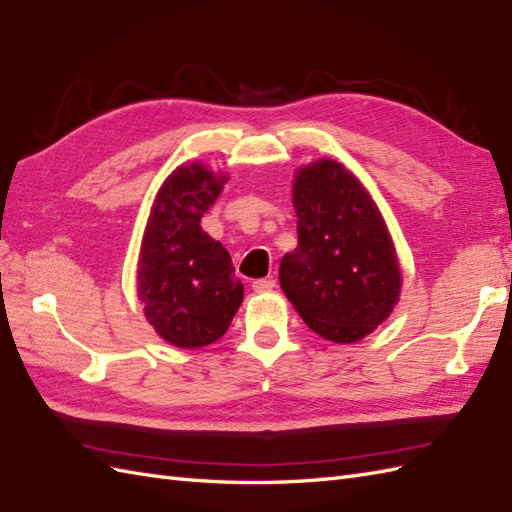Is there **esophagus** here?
<instances>
[{"instance_id": "34e87169", "label": "esophagus", "mask_w": 512, "mask_h": 512, "mask_svg": "<svg viewBox=\"0 0 512 512\" xmlns=\"http://www.w3.org/2000/svg\"><path fill=\"white\" fill-rule=\"evenodd\" d=\"M273 286H276V280H269V278H260V280L252 282V289L256 293H267L273 289Z\"/></svg>"}]
</instances>
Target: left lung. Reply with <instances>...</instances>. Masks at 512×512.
I'll return each mask as SVG.
<instances>
[{
    "mask_svg": "<svg viewBox=\"0 0 512 512\" xmlns=\"http://www.w3.org/2000/svg\"><path fill=\"white\" fill-rule=\"evenodd\" d=\"M297 247L280 263V286L306 326L334 343H356L393 313L402 289L380 210L354 173L323 158L293 184Z\"/></svg>",
    "mask_w": 512,
    "mask_h": 512,
    "instance_id": "1",
    "label": "left lung"
}]
</instances>
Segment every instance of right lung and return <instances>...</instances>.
Returning <instances> with one entry per match:
<instances>
[{"label":"right lung","mask_w":512,"mask_h":512,"mask_svg":"<svg viewBox=\"0 0 512 512\" xmlns=\"http://www.w3.org/2000/svg\"><path fill=\"white\" fill-rule=\"evenodd\" d=\"M223 182L199 162L178 167L160 186L143 236L136 293L154 330L184 350L221 339L243 302L228 249L199 226Z\"/></svg>","instance_id":"add662e5"}]
</instances>
